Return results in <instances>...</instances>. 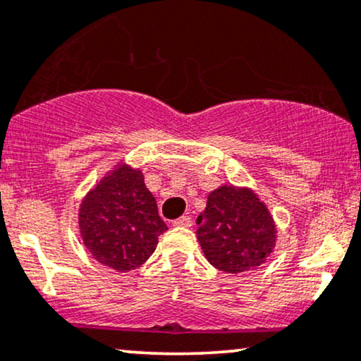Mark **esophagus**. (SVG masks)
Instances as JSON below:
<instances>
[{
    "mask_svg": "<svg viewBox=\"0 0 361 361\" xmlns=\"http://www.w3.org/2000/svg\"><path fill=\"white\" fill-rule=\"evenodd\" d=\"M173 226H176V228H190L191 218H190V216H181V218L173 221Z\"/></svg>",
    "mask_w": 361,
    "mask_h": 361,
    "instance_id": "obj_1",
    "label": "esophagus"
}]
</instances>
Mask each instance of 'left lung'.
<instances>
[{
	"label": "left lung",
	"instance_id": "left-lung-1",
	"mask_svg": "<svg viewBox=\"0 0 361 361\" xmlns=\"http://www.w3.org/2000/svg\"><path fill=\"white\" fill-rule=\"evenodd\" d=\"M200 246L211 266L228 274L257 269L277 243V226L267 204L247 186L221 185L208 196L198 219Z\"/></svg>",
	"mask_w": 361,
	"mask_h": 361
}]
</instances>
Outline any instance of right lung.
Masks as SVG:
<instances>
[{
	"mask_svg": "<svg viewBox=\"0 0 361 361\" xmlns=\"http://www.w3.org/2000/svg\"><path fill=\"white\" fill-rule=\"evenodd\" d=\"M80 238L94 261L117 272L138 269L168 229L140 168L127 161L105 173L80 201Z\"/></svg>",
	"mask_w": 361,
	"mask_h": 361,
	"instance_id": "obj_1",
	"label": "right lung"
}]
</instances>
